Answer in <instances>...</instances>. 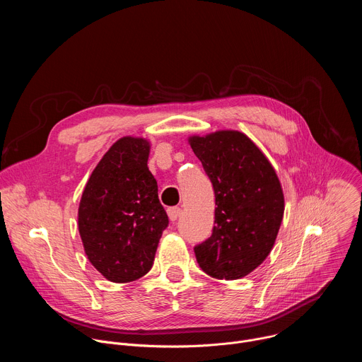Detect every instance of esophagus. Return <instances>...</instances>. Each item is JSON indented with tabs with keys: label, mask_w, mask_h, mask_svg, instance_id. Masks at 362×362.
I'll list each match as a JSON object with an SVG mask.
<instances>
[{
	"label": "esophagus",
	"mask_w": 362,
	"mask_h": 362,
	"mask_svg": "<svg viewBox=\"0 0 362 362\" xmlns=\"http://www.w3.org/2000/svg\"><path fill=\"white\" fill-rule=\"evenodd\" d=\"M180 212H182V209H180V208H177V206H175V208H169V209H168L169 219H170L172 222L177 221V218L180 216Z\"/></svg>",
	"instance_id": "obj_1"
}]
</instances>
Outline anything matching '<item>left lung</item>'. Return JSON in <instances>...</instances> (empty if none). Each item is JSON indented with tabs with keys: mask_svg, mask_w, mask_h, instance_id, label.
Wrapping results in <instances>:
<instances>
[{
	"mask_svg": "<svg viewBox=\"0 0 362 362\" xmlns=\"http://www.w3.org/2000/svg\"><path fill=\"white\" fill-rule=\"evenodd\" d=\"M215 192V226L194 246L202 271L239 279L271 253L284 218V193L265 154L243 133L222 130L189 139Z\"/></svg>",
	"mask_w": 362,
	"mask_h": 362,
	"instance_id": "obj_1",
	"label": "left lung"
}]
</instances>
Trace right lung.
Here are the masks:
<instances>
[{
  "label": "right lung",
  "mask_w": 362,
  "mask_h": 362,
  "mask_svg": "<svg viewBox=\"0 0 362 362\" xmlns=\"http://www.w3.org/2000/svg\"><path fill=\"white\" fill-rule=\"evenodd\" d=\"M150 144L122 137L93 170L78 206V232L91 265L112 282H132L153 267L169 218L147 168Z\"/></svg>",
  "instance_id": "obj_1"
}]
</instances>
